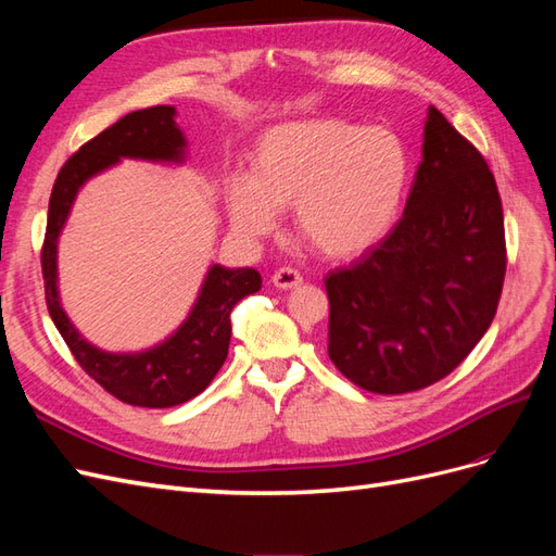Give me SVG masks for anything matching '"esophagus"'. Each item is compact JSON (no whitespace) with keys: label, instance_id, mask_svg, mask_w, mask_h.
<instances>
[{"label":"esophagus","instance_id":"34e87169","mask_svg":"<svg viewBox=\"0 0 556 556\" xmlns=\"http://www.w3.org/2000/svg\"><path fill=\"white\" fill-rule=\"evenodd\" d=\"M271 280L278 290H294L301 282H304V276H301L292 266H282L271 276Z\"/></svg>","mask_w":556,"mask_h":556}]
</instances>
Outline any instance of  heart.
<instances>
[{"label":"heart","mask_w":556,"mask_h":556,"mask_svg":"<svg viewBox=\"0 0 556 556\" xmlns=\"http://www.w3.org/2000/svg\"><path fill=\"white\" fill-rule=\"evenodd\" d=\"M410 160L390 129L339 117L266 129L250 157V176L227 180L231 225L262 239L292 206L296 233L325 257H352L380 241L403 204Z\"/></svg>","instance_id":"obj_1"}]
</instances>
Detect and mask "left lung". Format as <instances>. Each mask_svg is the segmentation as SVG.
Masks as SVG:
<instances>
[{
	"label": "left lung",
	"mask_w": 556,
	"mask_h": 556,
	"mask_svg": "<svg viewBox=\"0 0 556 556\" xmlns=\"http://www.w3.org/2000/svg\"><path fill=\"white\" fill-rule=\"evenodd\" d=\"M506 264L494 174L431 106L401 220L380 245L325 278L329 359L376 394L443 380L490 329Z\"/></svg>",
	"instance_id": "8db88e82"
}]
</instances>
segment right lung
<instances>
[{"label": "right lung", "mask_w": 556, "mask_h": 556, "mask_svg": "<svg viewBox=\"0 0 556 556\" xmlns=\"http://www.w3.org/2000/svg\"><path fill=\"white\" fill-rule=\"evenodd\" d=\"M174 106H150L123 115L64 162L48 201V223L41 245V274L50 317L72 350L74 359L97 384L129 406L172 408L201 394L227 359L231 311L262 288L255 268L213 266L197 304L182 327L162 345L139 355H111L83 341L66 319L55 288L58 237L78 188L121 157L182 160L185 139L174 123Z\"/></svg>", "instance_id": "obj_1"}]
</instances>
